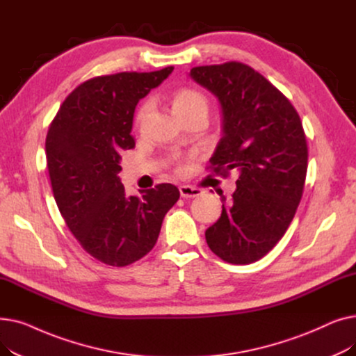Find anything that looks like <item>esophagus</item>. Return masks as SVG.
<instances>
[{"instance_id":"1","label":"esophagus","mask_w":356,"mask_h":356,"mask_svg":"<svg viewBox=\"0 0 356 356\" xmlns=\"http://www.w3.org/2000/svg\"><path fill=\"white\" fill-rule=\"evenodd\" d=\"M179 192H180V196L181 197H197L202 195V191L197 189V188H192V186H180L179 188Z\"/></svg>"}]
</instances>
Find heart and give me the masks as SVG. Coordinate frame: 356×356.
<instances>
[{
    "mask_svg": "<svg viewBox=\"0 0 356 356\" xmlns=\"http://www.w3.org/2000/svg\"><path fill=\"white\" fill-rule=\"evenodd\" d=\"M172 105L176 114L179 117H183L189 112L193 111H204L208 112V101L204 98L200 92L193 89H180L173 93ZM148 111V105H143L137 114V122H141V120L145 117Z\"/></svg>",
    "mask_w": 356,
    "mask_h": 356,
    "instance_id": "b5f03b06",
    "label": "heart"
}]
</instances>
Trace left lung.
<instances>
[{
	"label": "left lung",
	"mask_w": 356,
	"mask_h": 356,
	"mask_svg": "<svg viewBox=\"0 0 356 356\" xmlns=\"http://www.w3.org/2000/svg\"><path fill=\"white\" fill-rule=\"evenodd\" d=\"M189 76L218 99L222 138L211 168L236 170L231 199L204 232L212 252L231 264H251L286 234L300 203L307 143L300 117L263 74L238 62L193 67Z\"/></svg>",
	"instance_id": "8db88e82"
}]
</instances>
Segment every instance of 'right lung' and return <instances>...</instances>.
<instances>
[{"label":"right lung","instance_id":"1","mask_svg":"<svg viewBox=\"0 0 356 356\" xmlns=\"http://www.w3.org/2000/svg\"><path fill=\"white\" fill-rule=\"evenodd\" d=\"M173 69L89 79L65 99L47 131L58 208L83 250L112 267L133 264L153 250L165 213L180 196L170 183L128 196L118 176L121 153L136 145L131 129L138 101Z\"/></svg>","mask_w":356,"mask_h":356}]
</instances>
